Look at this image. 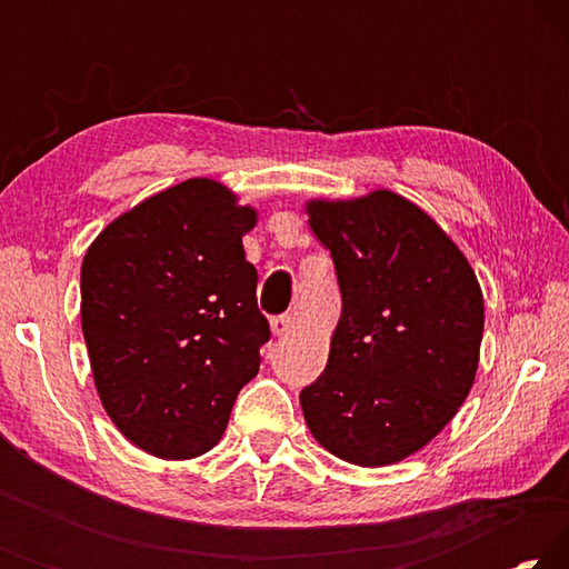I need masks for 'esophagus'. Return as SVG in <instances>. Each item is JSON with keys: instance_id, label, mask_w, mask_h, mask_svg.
<instances>
[{"instance_id": "obj_1", "label": "esophagus", "mask_w": 569, "mask_h": 569, "mask_svg": "<svg viewBox=\"0 0 569 569\" xmlns=\"http://www.w3.org/2000/svg\"><path fill=\"white\" fill-rule=\"evenodd\" d=\"M293 329V316L291 313H281V316H273L271 319V331L276 336H283Z\"/></svg>"}]
</instances>
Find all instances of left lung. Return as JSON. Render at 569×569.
<instances>
[{"label":"left lung","mask_w":569,"mask_h":569,"mask_svg":"<svg viewBox=\"0 0 569 569\" xmlns=\"http://www.w3.org/2000/svg\"><path fill=\"white\" fill-rule=\"evenodd\" d=\"M341 291L329 363L301 391L321 447L383 467L429 445L475 383L485 301L451 238L391 190L311 200Z\"/></svg>","instance_id":"8db88e82"}]
</instances>
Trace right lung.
Masks as SVG:
<instances>
[{"mask_svg": "<svg viewBox=\"0 0 569 569\" xmlns=\"http://www.w3.org/2000/svg\"><path fill=\"white\" fill-rule=\"evenodd\" d=\"M192 178L102 230L82 261L94 387L124 437L160 459L213 449L271 339L243 236L256 210Z\"/></svg>", "mask_w": 569, "mask_h": 569, "instance_id": "1", "label": "right lung"}]
</instances>
